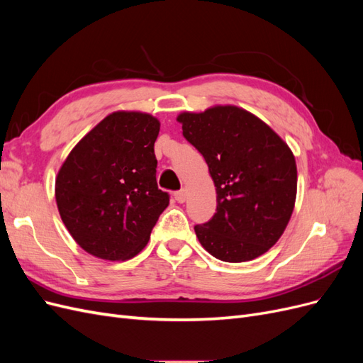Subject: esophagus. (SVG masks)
<instances>
[{"instance_id": "34e87169", "label": "esophagus", "mask_w": 363, "mask_h": 363, "mask_svg": "<svg viewBox=\"0 0 363 363\" xmlns=\"http://www.w3.org/2000/svg\"><path fill=\"white\" fill-rule=\"evenodd\" d=\"M175 200H177L179 203H184L186 201V189H182L175 194Z\"/></svg>"}]
</instances>
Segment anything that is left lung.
<instances>
[{
  "mask_svg": "<svg viewBox=\"0 0 363 363\" xmlns=\"http://www.w3.org/2000/svg\"><path fill=\"white\" fill-rule=\"evenodd\" d=\"M177 121L216 188L215 215L194 227L200 244L223 262L262 256L283 235L295 206L291 148L262 119L236 106L183 112Z\"/></svg>",
  "mask_w": 363,
  "mask_h": 363,
  "instance_id": "8db88e82",
  "label": "left lung"
}]
</instances>
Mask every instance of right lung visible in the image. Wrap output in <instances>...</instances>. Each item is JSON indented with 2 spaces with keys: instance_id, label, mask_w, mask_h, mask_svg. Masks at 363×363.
<instances>
[{
  "instance_id": "add662e5",
  "label": "right lung",
  "mask_w": 363,
  "mask_h": 363,
  "mask_svg": "<svg viewBox=\"0 0 363 363\" xmlns=\"http://www.w3.org/2000/svg\"><path fill=\"white\" fill-rule=\"evenodd\" d=\"M159 130L160 123L148 113L113 112L63 162L56 177L59 213L89 255L127 260L148 244L169 204L156 182Z\"/></svg>"
}]
</instances>
